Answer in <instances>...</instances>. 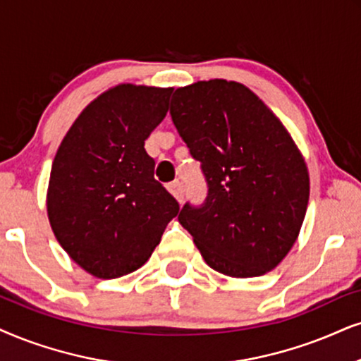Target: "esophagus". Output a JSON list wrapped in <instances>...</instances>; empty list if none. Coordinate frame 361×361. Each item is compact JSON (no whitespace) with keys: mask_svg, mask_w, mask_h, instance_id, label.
<instances>
[{"mask_svg":"<svg viewBox=\"0 0 361 361\" xmlns=\"http://www.w3.org/2000/svg\"><path fill=\"white\" fill-rule=\"evenodd\" d=\"M168 191L175 196L176 202L178 203H183V198H185V191H183V186H181L180 181H173V183H170L166 186Z\"/></svg>","mask_w":361,"mask_h":361,"instance_id":"34e87169","label":"esophagus"}]
</instances>
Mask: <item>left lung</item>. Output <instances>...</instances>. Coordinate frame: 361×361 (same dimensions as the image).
<instances>
[{
    "label": "left lung",
    "instance_id": "obj_1",
    "mask_svg": "<svg viewBox=\"0 0 361 361\" xmlns=\"http://www.w3.org/2000/svg\"><path fill=\"white\" fill-rule=\"evenodd\" d=\"M171 120L202 163V207L178 221L213 270L262 276L288 255L308 207L307 163L283 123L236 81H198L173 93Z\"/></svg>",
    "mask_w": 361,
    "mask_h": 361
}]
</instances>
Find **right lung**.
Listing matches in <instances>:
<instances>
[{
    "label": "right lung",
    "instance_id": "right-lung-1",
    "mask_svg": "<svg viewBox=\"0 0 361 361\" xmlns=\"http://www.w3.org/2000/svg\"><path fill=\"white\" fill-rule=\"evenodd\" d=\"M171 88L118 85L93 99L54 157L47 208L53 233L90 275L111 280L148 262L180 204L153 176L145 140Z\"/></svg>",
    "mask_w": 361,
    "mask_h": 361
}]
</instances>
